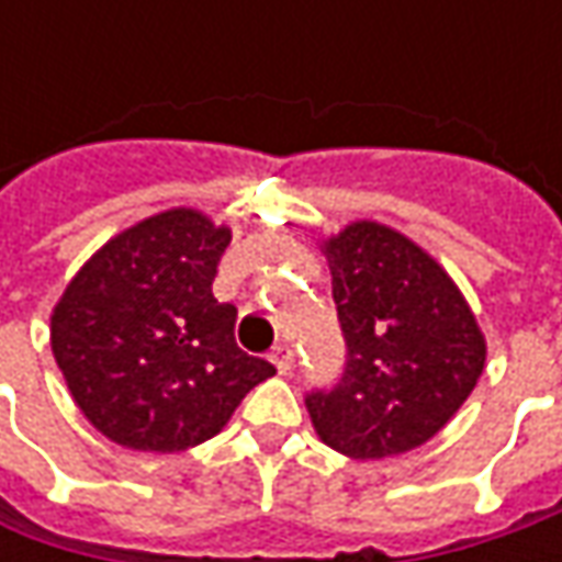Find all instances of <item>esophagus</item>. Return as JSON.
Returning <instances> with one entry per match:
<instances>
[{"mask_svg": "<svg viewBox=\"0 0 562 562\" xmlns=\"http://www.w3.org/2000/svg\"><path fill=\"white\" fill-rule=\"evenodd\" d=\"M269 359L274 362V369L281 372V375H288L293 369V350L288 344H278V347H271Z\"/></svg>", "mask_w": 562, "mask_h": 562, "instance_id": "34e87169", "label": "esophagus"}]
</instances>
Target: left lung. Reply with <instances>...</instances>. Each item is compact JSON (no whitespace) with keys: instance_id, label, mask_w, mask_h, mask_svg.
I'll list each match as a JSON object with an SVG mask.
<instances>
[{"instance_id":"obj_1","label":"left lung","mask_w":562,"mask_h":562,"mask_svg":"<svg viewBox=\"0 0 562 562\" xmlns=\"http://www.w3.org/2000/svg\"><path fill=\"white\" fill-rule=\"evenodd\" d=\"M347 366L306 394L315 435L350 460H384L435 438L485 369V335L453 278L409 237L353 222L328 237Z\"/></svg>"}]
</instances>
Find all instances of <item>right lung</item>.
<instances>
[{"instance_id":"obj_1","label":"right lung","mask_w":562,"mask_h":562,"mask_svg":"<svg viewBox=\"0 0 562 562\" xmlns=\"http://www.w3.org/2000/svg\"><path fill=\"white\" fill-rule=\"evenodd\" d=\"M231 227L168 209L115 234L53 310V357L109 441L178 453L218 435L274 366L234 340L237 310L212 296Z\"/></svg>"}]
</instances>
